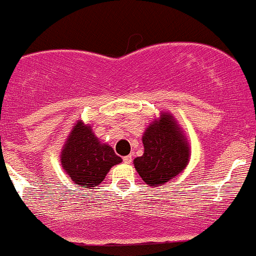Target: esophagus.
<instances>
[{
  "instance_id": "esophagus-1",
  "label": "esophagus",
  "mask_w": 256,
  "mask_h": 256,
  "mask_svg": "<svg viewBox=\"0 0 256 256\" xmlns=\"http://www.w3.org/2000/svg\"><path fill=\"white\" fill-rule=\"evenodd\" d=\"M122 161H124V164H131V161H132V156H131V154H128V156L122 157Z\"/></svg>"
}]
</instances>
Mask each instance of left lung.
I'll list each match as a JSON object with an SVG mask.
<instances>
[{"label": "left lung", "instance_id": "obj_1", "mask_svg": "<svg viewBox=\"0 0 256 256\" xmlns=\"http://www.w3.org/2000/svg\"><path fill=\"white\" fill-rule=\"evenodd\" d=\"M144 151L134 160L136 171L147 184L161 186L187 166L190 147L171 115L164 114L144 134Z\"/></svg>", "mask_w": 256, "mask_h": 256}]
</instances>
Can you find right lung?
Wrapping results in <instances>:
<instances>
[{"label":"right lung","instance_id":"obj_1","mask_svg":"<svg viewBox=\"0 0 256 256\" xmlns=\"http://www.w3.org/2000/svg\"><path fill=\"white\" fill-rule=\"evenodd\" d=\"M121 161L112 147L100 144L90 126H85L82 121L72 130L60 157L66 174L82 188L96 187L104 180L109 170Z\"/></svg>","mask_w":256,"mask_h":256}]
</instances>
